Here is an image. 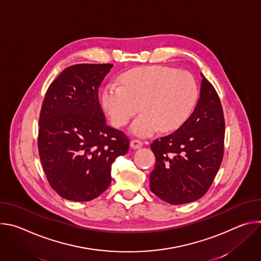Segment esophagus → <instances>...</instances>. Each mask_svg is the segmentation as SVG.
I'll return each mask as SVG.
<instances>
[{
	"mask_svg": "<svg viewBox=\"0 0 261 261\" xmlns=\"http://www.w3.org/2000/svg\"><path fill=\"white\" fill-rule=\"evenodd\" d=\"M130 145H131V147H133V148H139V147H141V146L143 145V142H142L141 140H139V139L134 138V139L131 140Z\"/></svg>",
	"mask_w": 261,
	"mask_h": 261,
	"instance_id": "34e87169",
	"label": "esophagus"
}]
</instances>
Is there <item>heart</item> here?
Instances as JSON below:
<instances>
[{"label": "heart", "instance_id": "obj_1", "mask_svg": "<svg viewBox=\"0 0 261 261\" xmlns=\"http://www.w3.org/2000/svg\"><path fill=\"white\" fill-rule=\"evenodd\" d=\"M120 84L110 83L102 103L111 123L125 126L139 109L131 131L146 137L157 130L169 132L179 128L190 117L198 99L197 83L189 72L166 66H145L125 73Z\"/></svg>", "mask_w": 261, "mask_h": 261}]
</instances>
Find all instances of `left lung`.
I'll return each instance as SVG.
<instances>
[{
	"mask_svg": "<svg viewBox=\"0 0 261 261\" xmlns=\"http://www.w3.org/2000/svg\"><path fill=\"white\" fill-rule=\"evenodd\" d=\"M224 131L220 98L202 75L200 97L192 115L176 131L151 144L156 157L150 174L151 191L174 205L202 197L223 160Z\"/></svg>",
	"mask_w": 261,
	"mask_h": 261,
	"instance_id": "8db88e82",
	"label": "left lung"
}]
</instances>
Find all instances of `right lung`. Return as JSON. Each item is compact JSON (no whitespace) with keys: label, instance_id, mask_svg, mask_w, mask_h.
Instances as JSON below:
<instances>
[{"label":"right lung","instance_id":"right-lung-1","mask_svg":"<svg viewBox=\"0 0 261 261\" xmlns=\"http://www.w3.org/2000/svg\"><path fill=\"white\" fill-rule=\"evenodd\" d=\"M113 64H76L51 83L39 117L38 150L50 187L63 198L90 201L111 180V165L130 139L105 123L99 87Z\"/></svg>","mask_w":261,"mask_h":261}]
</instances>
